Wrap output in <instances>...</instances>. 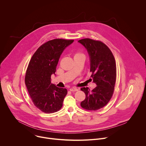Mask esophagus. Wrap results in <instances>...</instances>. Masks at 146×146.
I'll return each mask as SVG.
<instances>
[{
  "instance_id": "1",
  "label": "esophagus",
  "mask_w": 146,
  "mask_h": 146,
  "mask_svg": "<svg viewBox=\"0 0 146 146\" xmlns=\"http://www.w3.org/2000/svg\"><path fill=\"white\" fill-rule=\"evenodd\" d=\"M70 91H72V92H74V91H78V89L76 88V87H73V88H70Z\"/></svg>"
}]
</instances>
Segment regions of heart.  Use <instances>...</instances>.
I'll list each match as a JSON object with an SVG mask.
<instances>
[{
    "instance_id": "1",
    "label": "heart",
    "mask_w": 146,
    "mask_h": 146,
    "mask_svg": "<svg viewBox=\"0 0 146 146\" xmlns=\"http://www.w3.org/2000/svg\"><path fill=\"white\" fill-rule=\"evenodd\" d=\"M78 54H76V55H78Z\"/></svg>"
}]
</instances>
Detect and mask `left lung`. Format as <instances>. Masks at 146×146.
<instances>
[{
    "mask_svg": "<svg viewBox=\"0 0 146 146\" xmlns=\"http://www.w3.org/2000/svg\"><path fill=\"white\" fill-rule=\"evenodd\" d=\"M78 42L88 53L91 77L96 85L91 91L88 87L81 88L86 98L80 105L84 109L97 110L106 105L113 94L116 80L115 59L108 47L100 41L84 38Z\"/></svg>",
    "mask_w": 146,
    "mask_h": 146,
    "instance_id": "obj_1",
    "label": "left lung"
}]
</instances>
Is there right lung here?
I'll return each mask as SVG.
<instances>
[{
  "instance_id": "obj_1",
  "label": "right lung",
  "mask_w": 146,
  "mask_h": 146,
  "mask_svg": "<svg viewBox=\"0 0 146 146\" xmlns=\"http://www.w3.org/2000/svg\"><path fill=\"white\" fill-rule=\"evenodd\" d=\"M74 40L54 39L41 46L33 55L25 78V85L35 106L46 113L59 110L68 91L51 83L61 54Z\"/></svg>"
}]
</instances>
